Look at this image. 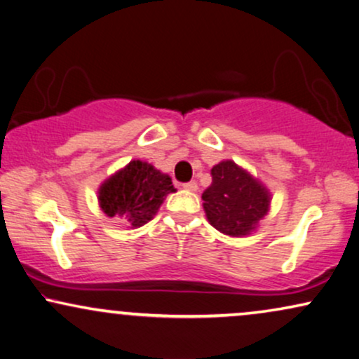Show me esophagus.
Segmentation results:
<instances>
[{"instance_id":"34e87169","label":"esophagus","mask_w":359,"mask_h":359,"mask_svg":"<svg viewBox=\"0 0 359 359\" xmlns=\"http://www.w3.org/2000/svg\"><path fill=\"white\" fill-rule=\"evenodd\" d=\"M182 187H184L185 190H189V192H197V190H198L197 182H187V184H184Z\"/></svg>"}]
</instances>
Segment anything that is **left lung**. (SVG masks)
Wrapping results in <instances>:
<instances>
[{
  "label": "left lung",
  "mask_w": 359,
  "mask_h": 359,
  "mask_svg": "<svg viewBox=\"0 0 359 359\" xmlns=\"http://www.w3.org/2000/svg\"><path fill=\"white\" fill-rule=\"evenodd\" d=\"M212 177L202 195L208 223L231 238L252 235L271 208L269 189L231 159L213 165Z\"/></svg>",
  "instance_id": "left-lung-1"
}]
</instances>
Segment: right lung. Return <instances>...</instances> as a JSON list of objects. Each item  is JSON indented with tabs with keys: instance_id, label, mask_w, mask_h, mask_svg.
I'll return each instance as SVG.
<instances>
[{
	"instance_id": "1",
	"label": "right lung",
	"mask_w": 359,
	"mask_h": 359,
	"mask_svg": "<svg viewBox=\"0 0 359 359\" xmlns=\"http://www.w3.org/2000/svg\"><path fill=\"white\" fill-rule=\"evenodd\" d=\"M175 190L169 174L135 159L103 180L98 205L107 217L124 218L131 228H140L154 218L167 195Z\"/></svg>"
}]
</instances>
